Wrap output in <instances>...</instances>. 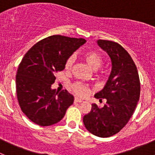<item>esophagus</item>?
Wrapping results in <instances>:
<instances>
[{"label":"esophagus","mask_w":155,"mask_h":155,"mask_svg":"<svg viewBox=\"0 0 155 155\" xmlns=\"http://www.w3.org/2000/svg\"><path fill=\"white\" fill-rule=\"evenodd\" d=\"M74 102H75V103H79V104H80V103L83 102V100L79 99V98L76 97V98H75V99H74Z\"/></svg>","instance_id":"34e87169"}]
</instances>
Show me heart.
I'll list each match as a JSON object with an SVG mask.
<instances>
[{"mask_svg":"<svg viewBox=\"0 0 155 155\" xmlns=\"http://www.w3.org/2000/svg\"><path fill=\"white\" fill-rule=\"evenodd\" d=\"M83 60L88 66L93 70H97L101 67L103 64V57L99 52L96 51H87L83 54ZM73 64V57H70L65 63V70H70ZM73 90L76 94L80 96H85L88 93L89 87L87 85L81 82H76L73 85Z\"/></svg>","mask_w":155,"mask_h":155,"instance_id":"heart-1","label":"heart"}]
</instances>
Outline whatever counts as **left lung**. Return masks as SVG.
Listing matches in <instances>:
<instances>
[{"label": "left lung", "instance_id": "left-lung-1", "mask_svg": "<svg viewBox=\"0 0 155 155\" xmlns=\"http://www.w3.org/2000/svg\"><path fill=\"white\" fill-rule=\"evenodd\" d=\"M97 43L112 62L107 83L94 95L100 101L107 99V104L103 108L92 104L83 122L91 134L104 138L119 132L132 116L140 99V82L135 63L121 45L103 40Z\"/></svg>", "mask_w": 155, "mask_h": 155}]
</instances>
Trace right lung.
I'll return each mask as SVG.
<instances>
[{"label": "right lung", "instance_id": "add662e5", "mask_svg": "<svg viewBox=\"0 0 155 155\" xmlns=\"http://www.w3.org/2000/svg\"><path fill=\"white\" fill-rule=\"evenodd\" d=\"M82 38L53 35L33 46L21 60L15 79L21 111L35 124L50 126L60 121L74 97L67 90L51 89L55 73L65 68L67 60L85 43Z\"/></svg>", "mask_w": 155, "mask_h": 155}]
</instances>
